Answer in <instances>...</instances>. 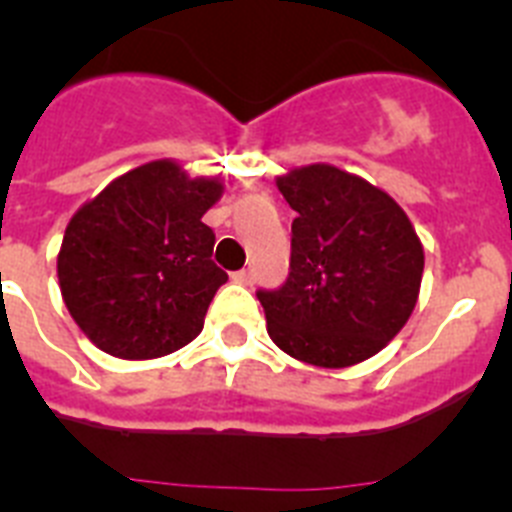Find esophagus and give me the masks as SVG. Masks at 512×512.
Segmentation results:
<instances>
[{
    "mask_svg": "<svg viewBox=\"0 0 512 512\" xmlns=\"http://www.w3.org/2000/svg\"><path fill=\"white\" fill-rule=\"evenodd\" d=\"M253 271L251 269H241V271H235L233 274V282H238V284H246V287H251L253 284Z\"/></svg>",
    "mask_w": 512,
    "mask_h": 512,
    "instance_id": "34e87169",
    "label": "esophagus"
}]
</instances>
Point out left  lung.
Masks as SVG:
<instances>
[{"label":"left lung","mask_w":512,"mask_h":512,"mask_svg":"<svg viewBox=\"0 0 512 512\" xmlns=\"http://www.w3.org/2000/svg\"><path fill=\"white\" fill-rule=\"evenodd\" d=\"M297 212L289 277L259 289L271 341L289 356L343 369L379 354L408 323L423 246L390 194L328 164L277 179Z\"/></svg>","instance_id":"left-lung-1"}]
</instances>
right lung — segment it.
Returning a JSON list of instances; mask_svg holds the SVG:
<instances>
[{
	"mask_svg": "<svg viewBox=\"0 0 512 512\" xmlns=\"http://www.w3.org/2000/svg\"><path fill=\"white\" fill-rule=\"evenodd\" d=\"M217 179H189L174 161L122 174L71 217L58 284L89 341L117 359H156L200 336L217 287L215 233L202 215Z\"/></svg>",
	"mask_w": 512,
	"mask_h": 512,
	"instance_id": "obj_1",
	"label": "right lung"
}]
</instances>
